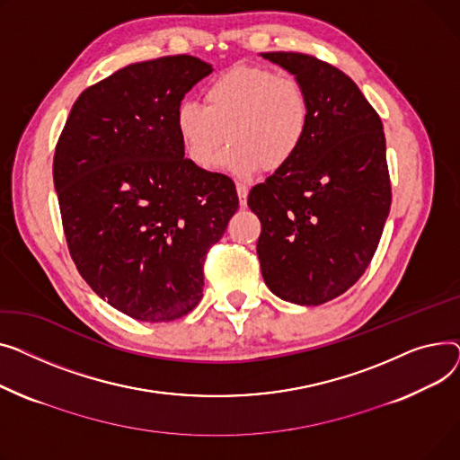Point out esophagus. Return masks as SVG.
I'll return each mask as SVG.
<instances>
[{
  "mask_svg": "<svg viewBox=\"0 0 460 460\" xmlns=\"http://www.w3.org/2000/svg\"><path fill=\"white\" fill-rule=\"evenodd\" d=\"M235 189H237L239 204L245 206V204H247V197H249V185L243 183V181H237V183H235Z\"/></svg>",
  "mask_w": 460,
  "mask_h": 460,
  "instance_id": "1",
  "label": "esophagus"
}]
</instances>
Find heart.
<instances>
[{"mask_svg":"<svg viewBox=\"0 0 460 460\" xmlns=\"http://www.w3.org/2000/svg\"><path fill=\"white\" fill-rule=\"evenodd\" d=\"M312 103L299 79L258 66H235L215 77L204 105L183 102L176 129L187 157L200 169L221 157L225 171L249 176L277 172L299 155L310 129Z\"/></svg>","mask_w":460,"mask_h":460,"instance_id":"b5f03b06","label":"heart"}]
</instances>
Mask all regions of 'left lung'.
Returning a JSON list of instances; mask_svg holds the SVG:
<instances>
[{"instance_id": "1", "label": "left lung", "mask_w": 460, "mask_h": 460, "mask_svg": "<svg viewBox=\"0 0 460 460\" xmlns=\"http://www.w3.org/2000/svg\"><path fill=\"white\" fill-rule=\"evenodd\" d=\"M261 58L299 79L312 103L299 155L249 193L261 277L280 299L317 306L355 286L379 247L392 204L383 122L340 68L306 53Z\"/></svg>"}]
</instances>
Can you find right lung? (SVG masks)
Masks as SVG:
<instances>
[{"instance_id": "1", "label": "right lung", "mask_w": 460, "mask_h": 460, "mask_svg": "<svg viewBox=\"0 0 460 460\" xmlns=\"http://www.w3.org/2000/svg\"><path fill=\"white\" fill-rule=\"evenodd\" d=\"M211 65L133 63L74 102L53 155L63 230L93 291L139 321L202 299L204 261L239 208L234 181L185 159L176 110Z\"/></svg>"}]
</instances>
